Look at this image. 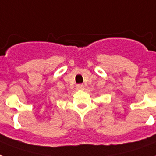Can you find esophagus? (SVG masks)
Wrapping results in <instances>:
<instances>
[{
	"label": "esophagus",
	"mask_w": 156,
	"mask_h": 156,
	"mask_svg": "<svg viewBox=\"0 0 156 156\" xmlns=\"http://www.w3.org/2000/svg\"><path fill=\"white\" fill-rule=\"evenodd\" d=\"M76 88L78 90H83L84 88V86L83 84H78V85L76 86Z\"/></svg>",
	"instance_id": "34e87169"
}]
</instances>
